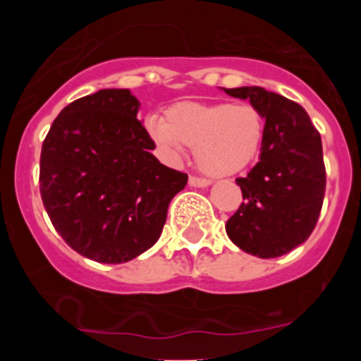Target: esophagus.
<instances>
[{
	"label": "esophagus",
	"mask_w": 361,
	"mask_h": 361,
	"mask_svg": "<svg viewBox=\"0 0 361 361\" xmlns=\"http://www.w3.org/2000/svg\"><path fill=\"white\" fill-rule=\"evenodd\" d=\"M188 183H190V187H207V185H211V181L207 180V178H201V176H190L188 178Z\"/></svg>",
	"instance_id": "34e87169"
}]
</instances>
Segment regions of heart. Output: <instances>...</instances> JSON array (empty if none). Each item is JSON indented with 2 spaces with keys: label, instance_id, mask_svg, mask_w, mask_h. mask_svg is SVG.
Returning a JSON list of instances; mask_svg holds the SVG:
<instances>
[{
  "label": "heart",
  "instance_id": "1",
  "mask_svg": "<svg viewBox=\"0 0 361 361\" xmlns=\"http://www.w3.org/2000/svg\"><path fill=\"white\" fill-rule=\"evenodd\" d=\"M147 130L169 159L195 147V162L211 176L241 173L260 154L265 116L253 104L180 103L150 116Z\"/></svg>",
  "mask_w": 361,
  "mask_h": 361
}]
</instances>
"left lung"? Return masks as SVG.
<instances>
[{
    "mask_svg": "<svg viewBox=\"0 0 361 361\" xmlns=\"http://www.w3.org/2000/svg\"><path fill=\"white\" fill-rule=\"evenodd\" d=\"M264 113L260 160L238 178L243 202L227 220L231 241L246 253L276 258L290 253L314 231L326 187L322 136L307 111L262 87L225 89Z\"/></svg>",
    "mask_w": 361,
    "mask_h": 361,
    "instance_id": "1",
    "label": "left lung"
}]
</instances>
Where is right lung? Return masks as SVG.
<instances>
[{
  "mask_svg": "<svg viewBox=\"0 0 361 361\" xmlns=\"http://www.w3.org/2000/svg\"><path fill=\"white\" fill-rule=\"evenodd\" d=\"M129 89L69 103L47 134L39 194L54 228L76 253L122 264L157 243L171 199L188 176L152 155Z\"/></svg>",
  "mask_w": 361,
  "mask_h": 361,
  "instance_id": "1",
  "label": "right lung"
}]
</instances>
